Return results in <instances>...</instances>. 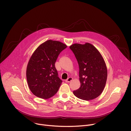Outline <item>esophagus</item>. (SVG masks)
<instances>
[{"label": "esophagus", "instance_id": "obj_1", "mask_svg": "<svg viewBox=\"0 0 131 131\" xmlns=\"http://www.w3.org/2000/svg\"><path fill=\"white\" fill-rule=\"evenodd\" d=\"M73 80V78H68L67 80H66V81H65V82H66V83H68V82H70L72 80Z\"/></svg>", "mask_w": 131, "mask_h": 131}]
</instances>
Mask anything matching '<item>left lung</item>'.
<instances>
[{
  "mask_svg": "<svg viewBox=\"0 0 131 131\" xmlns=\"http://www.w3.org/2000/svg\"><path fill=\"white\" fill-rule=\"evenodd\" d=\"M70 48L78 62L81 83L74 94L87 101L97 98L104 90L107 79V66L102 55L90 43H74Z\"/></svg>",
  "mask_w": 131,
  "mask_h": 131,
  "instance_id": "8db88e82",
  "label": "left lung"
}]
</instances>
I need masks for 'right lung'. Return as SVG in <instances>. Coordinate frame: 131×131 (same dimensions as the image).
Listing matches in <instances>:
<instances>
[{"instance_id":"obj_1","label":"right lung","mask_w":131,"mask_h":131,"mask_svg":"<svg viewBox=\"0 0 131 131\" xmlns=\"http://www.w3.org/2000/svg\"><path fill=\"white\" fill-rule=\"evenodd\" d=\"M67 47L60 41L49 40L34 51L26 72L27 84L34 95L47 99L57 92L62 81L58 77L54 64L59 53Z\"/></svg>"}]
</instances>
